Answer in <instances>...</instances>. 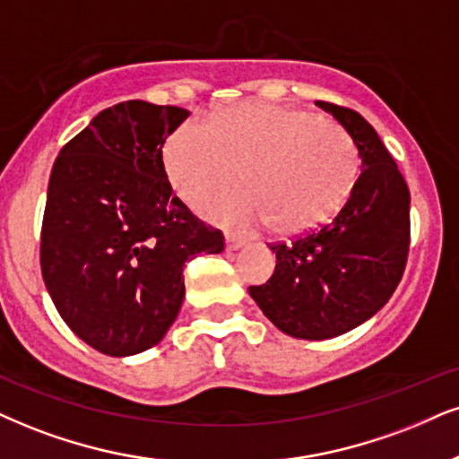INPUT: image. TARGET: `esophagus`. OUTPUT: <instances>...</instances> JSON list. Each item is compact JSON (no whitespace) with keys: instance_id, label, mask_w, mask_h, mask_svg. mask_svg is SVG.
Instances as JSON below:
<instances>
[{"instance_id":"esophagus-1","label":"esophagus","mask_w":459,"mask_h":459,"mask_svg":"<svg viewBox=\"0 0 459 459\" xmlns=\"http://www.w3.org/2000/svg\"><path fill=\"white\" fill-rule=\"evenodd\" d=\"M245 245L247 242L238 238V236H231V234L225 236V248H228V251H238V248H242Z\"/></svg>"}]
</instances>
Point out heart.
Returning <instances> with one entry per match:
<instances>
[{"label":"heart","instance_id":"obj_1","mask_svg":"<svg viewBox=\"0 0 459 459\" xmlns=\"http://www.w3.org/2000/svg\"><path fill=\"white\" fill-rule=\"evenodd\" d=\"M247 185L204 195L197 211L236 230L273 223L302 234L341 211L359 174L347 129L315 112L245 101L180 126L163 146V169L183 200L238 177Z\"/></svg>","mask_w":459,"mask_h":459}]
</instances>
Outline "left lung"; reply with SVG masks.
Segmentation results:
<instances>
[{"label":"left lung","mask_w":459,"mask_h":459,"mask_svg":"<svg viewBox=\"0 0 459 459\" xmlns=\"http://www.w3.org/2000/svg\"><path fill=\"white\" fill-rule=\"evenodd\" d=\"M358 143L361 174L330 223L274 242V274L248 293L281 332L304 341L344 333L385 307L404 274L411 194L394 157L359 112L316 101Z\"/></svg>","instance_id":"obj_1"}]
</instances>
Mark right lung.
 <instances>
[{"mask_svg": "<svg viewBox=\"0 0 459 459\" xmlns=\"http://www.w3.org/2000/svg\"><path fill=\"white\" fill-rule=\"evenodd\" d=\"M186 117L177 106L121 101L74 135L50 172L44 282L67 327L112 358L155 347L183 304L186 259L225 247L163 169V144Z\"/></svg>", "mask_w": 459, "mask_h": 459, "instance_id": "add662e5", "label": "right lung"}]
</instances>
